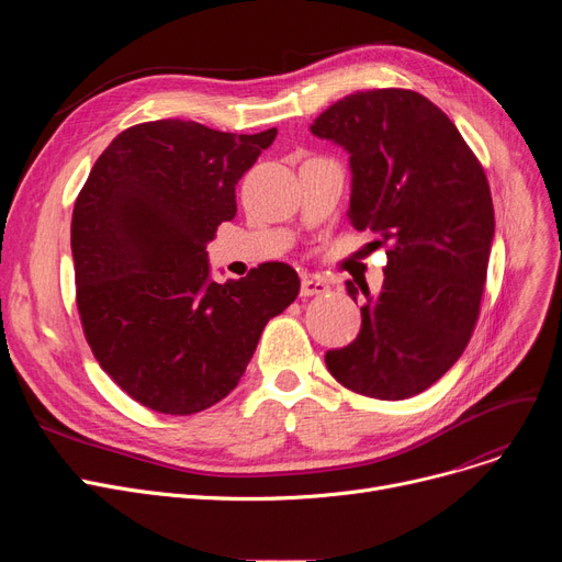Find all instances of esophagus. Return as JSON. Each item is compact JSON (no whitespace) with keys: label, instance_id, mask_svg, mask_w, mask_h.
<instances>
[{"label":"esophagus","instance_id":"34e87169","mask_svg":"<svg viewBox=\"0 0 562 562\" xmlns=\"http://www.w3.org/2000/svg\"><path fill=\"white\" fill-rule=\"evenodd\" d=\"M328 291V284L318 280V278H303V284H301V296L303 299H310V296H323V293Z\"/></svg>","mask_w":562,"mask_h":562}]
</instances>
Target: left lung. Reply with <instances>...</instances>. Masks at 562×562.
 <instances>
[{"instance_id": "obj_1", "label": "left lung", "mask_w": 562, "mask_h": 562, "mask_svg": "<svg viewBox=\"0 0 562 562\" xmlns=\"http://www.w3.org/2000/svg\"><path fill=\"white\" fill-rule=\"evenodd\" d=\"M310 130L348 153V221L387 248L382 289L360 286V335L326 352L328 371L358 394L409 398L474 333L494 239L487 177L449 115L405 88L346 95ZM346 289L358 301V286Z\"/></svg>"}]
</instances>
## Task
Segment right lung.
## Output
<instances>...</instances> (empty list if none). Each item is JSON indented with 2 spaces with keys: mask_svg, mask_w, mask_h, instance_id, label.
I'll use <instances>...</instances> for the list:
<instances>
[{
  "mask_svg": "<svg viewBox=\"0 0 562 562\" xmlns=\"http://www.w3.org/2000/svg\"><path fill=\"white\" fill-rule=\"evenodd\" d=\"M276 136L153 121L117 134L88 175L70 232L81 326L100 367L145 407L193 415L225 398L266 323L299 296L289 263L218 284L204 252Z\"/></svg>",
  "mask_w": 562,
  "mask_h": 562,
  "instance_id": "add662e5",
  "label": "right lung"
}]
</instances>
